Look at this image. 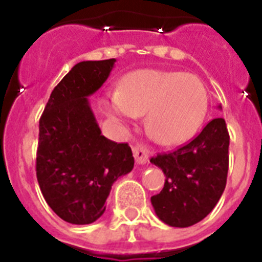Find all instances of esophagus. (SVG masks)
<instances>
[{
    "instance_id": "esophagus-1",
    "label": "esophagus",
    "mask_w": 262,
    "mask_h": 262,
    "mask_svg": "<svg viewBox=\"0 0 262 262\" xmlns=\"http://www.w3.org/2000/svg\"><path fill=\"white\" fill-rule=\"evenodd\" d=\"M134 157L138 164H145L148 161V149L142 144H136L133 147Z\"/></svg>"
}]
</instances>
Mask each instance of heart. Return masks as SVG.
<instances>
[{"label":"heart","instance_id":"obj_1","mask_svg":"<svg viewBox=\"0 0 262 262\" xmlns=\"http://www.w3.org/2000/svg\"><path fill=\"white\" fill-rule=\"evenodd\" d=\"M111 119L128 123L145 114V129L163 145L180 144L196 133L207 114L209 97L198 77L184 72L138 69L122 80L120 89L101 101Z\"/></svg>","mask_w":262,"mask_h":262}]
</instances>
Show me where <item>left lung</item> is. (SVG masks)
<instances>
[{
    "label": "left lung",
    "instance_id": "left-lung-1",
    "mask_svg": "<svg viewBox=\"0 0 262 262\" xmlns=\"http://www.w3.org/2000/svg\"><path fill=\"white\" fill-rule=\"evenodd\" d=\"M228 147L226 120L215 118L190 143L152 157L151 163L161 168L166 177L163 190L151 196L160 221L184 228L212 211L226 187Z\"/></svg>",
    "mask_w": 262,
    "mask_h": 262
}]
</instances>
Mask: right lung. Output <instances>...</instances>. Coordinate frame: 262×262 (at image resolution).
Segmentation results:
<instances>
[{
  "mask_svg": "<svg viewBox=\"0 0 262 262\" xmlns=\"http://www.w3.org/2000/svg\"><path fill=\"white\" fill-rule=\"evenodd\" d=\"M115 61L76 64L52 90L39 120V187L53 212L72 224L102 216L113 184L134 168L129 145L101 134L88 99L107 80Z\"/></svg>",
  "mask_w": 262,
  "mask_h": 262,
  "instance_id": "obj_1",
  "label": "right lung"
}]
</instances>
